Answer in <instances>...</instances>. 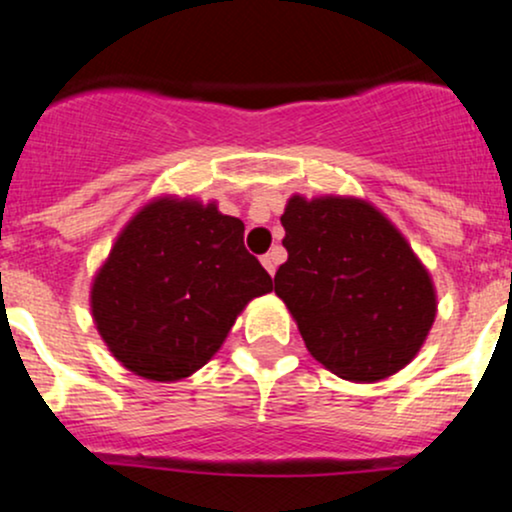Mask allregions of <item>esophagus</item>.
<instances>
[{
    "label": "esophagus",
    "mask_w": 512,
    "mask_h": 512,
    "mask_svg": "<svg viewBox=\"0 0 512 512\" xmlns=\"http://www.w3.org/2000/svg\"><path fill=\"white\" fill-rule=\"evenodd\" d=\"M262 264H264V269H267V272L274 276V272H276V255H274V252H269V255H262Z\"/></svg>",
    "instance_id": "esophagus-1"
}]
</instances>
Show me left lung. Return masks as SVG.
Wrapping results in <instances>:
<instances>
[{"mask_svg":"<svg viewBox=\"0 0 512 512\" xmlns=\"http://www.w3.org/2000/svg\"><path fill=\"white\" fill-rule=\"evenodd\" d=\"M281 226L289 260L274 291L315 361L351 383L407 366L436 320V289L392 221L366 199L293 195Z\"/></svg>","mask_w":512,"mask_h":512,"instance_id":"obj_1","label":"left lung"}]
</instances>
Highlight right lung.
<instances>
[{
    "instance_id": "right-lung-1",
    "label": "right lung",
    "mask_w": 512,
    "mask_h": 512,
    "mask_svg": "<svg viewBox=\"0 0 512 512\" xmlns=\"http://www.w3.org/2000/svg\"><path fill=\"white\" fill-rule=\"evenodd\" d=\"M245 223L214 202L158 197L117 236L91 286L110 354L134 375L173 383L221 349L272 276L243 245Z\"/></svg>"
}]
</instances>
